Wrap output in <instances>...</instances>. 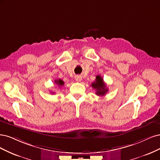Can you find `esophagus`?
<instances>
[{"mask_svg":"<svg viewBox=\"0 0 160 160\" xmlns=\"http://www.w3.org/2000/svg\"><path fill=\"white\" fill-rule=\"evenodd\" d=\"M75 80L77 82H80L82 80V76L80 75H77L75 76Z\"/></svg>","mask_w":160,"mask_h":160,"instance_id":"obj_1","label":"esophagus"}]
</instances>
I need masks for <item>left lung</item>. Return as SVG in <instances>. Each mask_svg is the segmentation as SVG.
<instances>
[{"label":"left lung","mask_w":160,"mask_h":160,"mask_svg":"<svg viewBox=\"0 0 160 160\" xmlns=\"http://www.w3.org/2000/svg\"><path fill=\"white\" fill-rule=\"evenodd\" d=\"M95 80L96 81L93 82V83L91 84V86H92L93 88H94L96 90V94L98 96H101L105 95L108 92V88H106L105 83L104 82V80H103L102 77L99 75L96 76Z\"/></svg>","instance_id":"1"}]
</instances>
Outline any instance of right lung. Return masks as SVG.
<instances>
[{
	"instance_id": "1",
	"label": "right lung",
	"mask_w": 160,
	"mask_h": 160,
	"mask_svg": "<svg viewBox=\"0 0 160 160\" xmlns=\"http://www.w3.org/2000/svg\"><path fill=\"white\" fill-rule=\"evenodd\" d=\"M54 82H55V83H56V84H58V85L60 86H63L64 84V82L63 80H60V79H58V80H55Z\"/></svg>"
}]
</instances>
